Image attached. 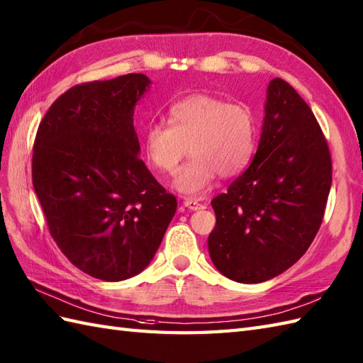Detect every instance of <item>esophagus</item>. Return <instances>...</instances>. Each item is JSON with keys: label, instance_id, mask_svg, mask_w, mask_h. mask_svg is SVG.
<instances>
[{"label": "esophagus", "instance_id": "34e87169", "mask_svg": "<svg viewBox=\"0 0 363 363\" xmlns=\"http://www.w3.org/2000/svg\"><path fill=\"white\" fill-rule=\"evenodd\" d=\"M184 206L190 208V210H199V208H204V204L202 202H199L198 199L195 198H185L184 199Z\"/></svg>", "mask_w": 363, "mask_h": 363}]
</instances>
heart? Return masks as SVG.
<instances>
[{
	"instance_id": "1",
	"label": "heart",
	"mask_w": 363,
	"mask_h": 363,
	"mask_svg": "<svg viewBox=\"0 0 363 363\" xmlns=\"http://www.w3.org/2000/svg\"><path fill=\"white\" fill-rule=\"evenodd\" d=\"M168 122H153L143 133V151L156 172L172 176L190 151L191 159L174 179V187L198 195L216 174L232 178L250 162L257 145V119L246 104L195 94L174 104Z\"/></svg>"
}]
</instances>
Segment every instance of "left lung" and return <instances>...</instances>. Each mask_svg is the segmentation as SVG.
Listing matches in <instances>:
<instances>
[{
    "label": "left lung",
    "mask_w": 363,
    "mask_h": 363,
    "mask_svg": "<svg viewBox=\"0 0 363 363\" xmlns=\"http://www.w3.org/2000/svg\"><path fill=\"white\" fill-rule=\"evenodd\" d=\"M333 161L313 109L283 79L267 86L266 116L252 164L212 199L208 254L238 283H261L305 255L322 225Z\"/></svg>",
    "instance_id": "8db88e82"
}]
</instances>
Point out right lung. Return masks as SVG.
<instances>
[{
	"instance_id": "add662e5",
	"label": "right lung",
	"mask_w": 363,
	"mask_h": 363,
	"mask_svg": "<svg viewBox=\"0 0 363 363\" xmlns=\"http://www.w3.org/2000/svg\"><path fill=\"white\" fill-rule=\"evenodd\" d=\"M148 85L143 74L75 85L50 105L33 142L32 184L50 237L99 280L142 272L178 207L138 155L133 114Z\"/></svg>"
}]
</instances>
